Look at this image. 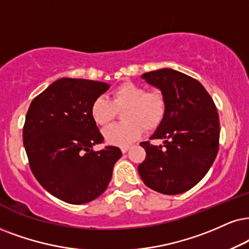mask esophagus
<instances>
[{
	"mask_svg": "<svg viewBox=\"0 0 249 249\" xmlns=\"http://www.w3.org/2000/svg\"><path fill=\"white\" fill-rule=\"evenodd\" d=\"M128 149H130V146H123V147H121V150H122L123 154L126 153Z\"/></svg>",
	"mask_w": 249,
	"mask_h": 249,
	"instance_id": "esophagus-1",
	"label": "esophagus"
}]
</instances>
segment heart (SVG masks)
<instances>
[{
  "instance_id": "1",
  "label": "heart",
  "mask_w": 249,
  "mask_h": 249,
  "mask_svg": "<svg viewBox=\"0 0 249 249\" xmlns=\"http://www.w3.org/2000/svg\"><path fill=\"white\" fill-rule=\"evenodd\" d=\"M123 112L122 124L112 125L103 131L106 141L115 146H127L146 131L160 126L166 112V101L159 90L147 89L140 85L124 83L112 90L111 100L99 96L90 106L93 121L100 126H108Z\"/></svg>"
}]
</instances>
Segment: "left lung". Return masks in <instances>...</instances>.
Listing matches in <instances>:
<instances>
[{
	"label": "left lung",
	"instance_id": "8db88e82",
	"mask_svg": "<svg viewBox=\"0 0 249 249\" xmlns=\"http://www.w3.org/2000/svg\"><path fill=\"white\" fill-rule=\"evenodd\" d=\"M141 78L161 90L164 119L150 140L141 142L146 159L138 171L147 187L162 194L184 193L206 176L219 147V118L212 96L199 81L172 69L147 72Z\"/></svg>",
	"mask_w": 249,
	"mask_h": 249
}]
</instances>
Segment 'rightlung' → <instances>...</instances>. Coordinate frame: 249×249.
Segmentation results:
<instances>
[{
  "instance_id": "right-lung-1",
  "label": "right lung",
  "mask_w": 249,
  "mask_h": 249,
  "mask_svg": "<svg viewBox=\"0 0 249 249\" xmlns=\"http://www.w3.org/2000/svg\"><path fill=\"white\" fill-rule=\"evenodd\" d=\"M101 81L61 78L31 102L25 118L23 141L30 168L47 192L71 204L100 196L111 180L118 147L103 142L90 106L109 89Z\"/></svg>"
}]
</instances>
